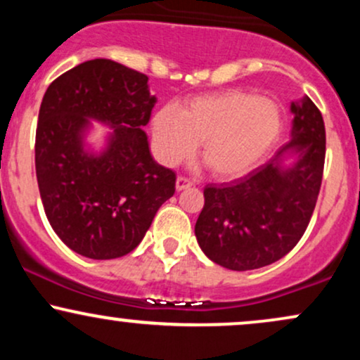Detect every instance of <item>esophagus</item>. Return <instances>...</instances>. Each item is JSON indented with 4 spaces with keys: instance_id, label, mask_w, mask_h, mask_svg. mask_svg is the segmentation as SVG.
I'll list each match as a JSON object with an SVG mask.
<instances>
[{
    "instance_id": "1",
    "label": "esophagus",
    "mask_w": 360,
    "mask_h": 360,
    "mask_svg": "<svg viewBox=\"0 0 360 360\" xmlns=\"http://www.w3.org/2000/svg\"><path fill=\"white\" fill-rule=\"evenodd\" d=\"M191 186H193V181L188 179V177L179 176V177H177V179H176V189H177V191H183V189L191 188Z\"/></svg>"
}]
</instances>
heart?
<instances>
[{
    "mask_svg": "<svg viewBox=\"0 0 360 360\" xmlns=\"http://www.w3.org/2000/svg\"><path fill=\"white\" fill-rule=\"evenodd\" d=\"M278 103L247 91L229 89L159 110L152 118L155 150L164 164L200 155L217 177L230 179L252 171L279 137Z\"/></svg>",
    "mask_w": 360,
    "mask_h": 360,
    "instance_id": "b5f03b06",
    "label": "heart"
}]
</instances>
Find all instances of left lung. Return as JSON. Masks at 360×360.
Wrapping results in <instances>:
<instances>
[{"label":"left lung","instance_id":"obj_1","mask_svg":"<svg viewBox=\"0 0 360 360\" xmlns=\"http://www.w3.org/2000/svg\"><path fill=\"white\" fill-rule=\"evenodd\" d=\"M291 113V140L271 160L232 183L205 188L194 235L206 257L226 269L269 266L307 230L323 176L325 123L308 96L292 101Z\"/></svg>","mask_w":360,"mask_h":360}]
</instances>
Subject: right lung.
Here are the masks:
<instances>
[{
	"label": "right lung",
	"instance_id": "1",
	"mask_svg": "<svg viewBox=\"0 0 360 360\" xmlns=\"http://www.w3.org/2000/svg\"><path fill=\"white\" fill-rule=\"evenodd\" d=\"M157 98L146 74L93 59L49 86L39 111L35 171L45 214L69 249L88 259L127 255L176 191V174L154 160L143 127ZM91 121L112 130L94 151Z\"/></svg>",
	"mask_w": 360,
	"mask_h": 360
}]
</instances>
